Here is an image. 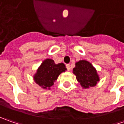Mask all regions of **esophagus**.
Here are the masks:
<instances>
[{
	"mask_svg": "<svg viewBox=\"0 0 124 124\" xmlns=\"http://www.w3.org/2000/svg\"><path fill=\"white\" fill-rule=\"evenodd\" d=\"M66 68H67V70H68V71L70 70V64L66 65Z\"/></svg>",
	"mask_w": 124,
	"mask_h": 124,
	"instance_id": "1",
	"label": "esophagus"
}]
</instances>
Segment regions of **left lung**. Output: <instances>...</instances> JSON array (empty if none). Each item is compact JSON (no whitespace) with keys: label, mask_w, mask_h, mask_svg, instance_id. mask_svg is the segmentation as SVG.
Instances as JSON below:
<instances>
[{"label":"left lung","mask_w":124,"mask_h":124,"mask_svg":"<svg viewBox=\"0 0 124 124\" xmlns=\"http://www.w3.org/2000/svg\"><path fill=\"white\" fill-rule=\"evenodd\" d=\"M73 73L83 89L94 87L100 81L96 68L86 60H80L75 63Z\"/></svg>","instance_id":"obj_1"}]
</instances>
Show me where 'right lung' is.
Wrapping results in <instances>:
<instances>
[{"label": "right lung", "mask_w": 124, "mask_h": 124, "mask_svg": "<svg viewBox=\"0 0 124 124\" xmlns=\"http://www.w3.org/2000/svg\"><path fill=\"white\" fill-rule=\"evenodd\" d=\"M67 70L64 63L56 64L54 60L45 59L34 75V81L41 88L50 90L51 87L62 72Z\"/></svg>", "instance_id": "1"}]
</instances>
